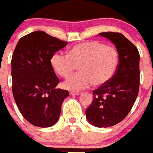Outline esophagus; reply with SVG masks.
Returning a JSON list of instances; mask_svg holds the SVG:
<instances>
[{
	"mask_svg": "<svg viewBox=\"0 0 153 153\" xmlns=\"http://www.w3.org/2000/svg\"><path fill=\"white\" fill-rule=\"evenodd\" d=\"M69 95H72V96H75V95H79V93H78V92H69Z\"/></svg>",
	"mask_w": 153,
	"mask_h": 153,
	"instance_id": "obj_1",
	"label": "esophagus"
}]
</instances>
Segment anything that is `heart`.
I'll use <instances>...</instances> for the list:
<instances>
[{
    "mask_svg": "<svg viewBox=\"0 0 153 153\" xmlns=\"http://www.w3.org/2000/svg\"><path fill=\"white\" fill-rule=\"evenodd\" d=\"M119 63L115 48L98 41H86L74 46L68 55L54 54L51 64L63 78L69 76L78 66L79 72L71 75L63 83L68 90L78 92L91 84L99 86L107 84L115 75Z\"/></svg>",
    "mask_w": 153,
    "mask_h": 153,
    "instance_id": "1",
    "label": "heart"
}]
</instances>
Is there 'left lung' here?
Masks as SVG:
<instances>
[{
    "label": "left lung",
    "instance_id": "1",
    "mask_svg": "<svg viewBox=\"0 0 153 153\" xmlns=\"http://www.w3.org/2000/svg\"><path fill=\"white\" fill-rule=\"evenodd\" d=\"M116 47L119 63L110 81L92 91L93 101L86 110L87 121L96 127H109L126 118L139 89L140 55L138 49L118 32H101Z\"/></svg>",
    "mask_w": 153,
    "mask_h": 153
}]
</instances>
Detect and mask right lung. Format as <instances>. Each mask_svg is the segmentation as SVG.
<instances>
[{
  "label": "right lung",
  "mask_w": 153,
  "mask_h": 153,
  "mask_svg": "<svg viewBox=\"0 0 153 153\" xmlns=\"http://www.w3.org/2000/svg\"><path fill=\"white\" fill-rule=\"evenodd\" d=\"M67 44L43 31L18 41L12 58V93L18 109L34 126L56 124L69 92L55 89L59 83L51 64L54 54Z\"/></svg>",
  "instance_id": "add662e5"
}]
</instances>
